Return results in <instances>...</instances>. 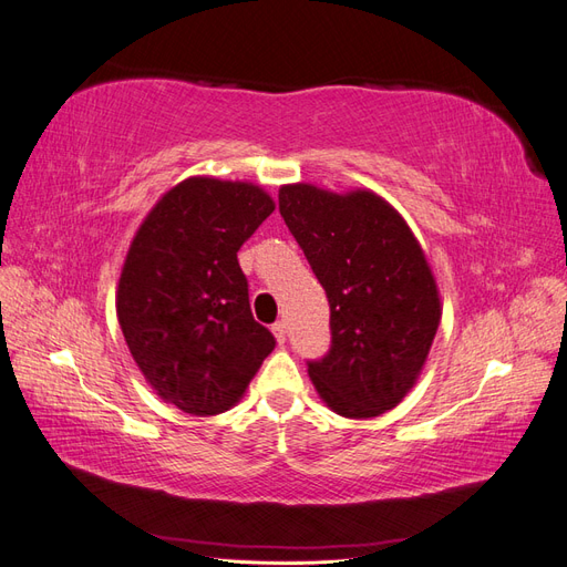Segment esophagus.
Segmentation results:
<instances>
[{"label":"esophagus","instance_id":"34e87169","mask_svg":"<svg viewBox=\"0 0 567 567\" xmlns=\"http://www.w3.org/2000/svg\"><path fill=\"white\" fill-rule=\"evenodd\" d=\"M271 331H274V336H277V340L279 342H286V323L284 321H277L271 326Z\"/></svg>","mask_w":567,"mask_h":567}]
</instances>
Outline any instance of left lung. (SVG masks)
I'll list each match as a JSON object with an SVG mask.
<instances>
[{
  "mask_svg": "<svg viewBox=\"0 0 567 567\" xmlns=\"http://www.w3.org/2000/svg\"><path fill=\"white\" fill-rule=\"evenodd\" d=\"M279 213L331 307V348L307 362L321 400L348 419L398 406L440 323L437 286L414 234L371 192L290 184Z\"/></svg>",
  "mask_w": 567,
  "mask_h": 567,
  "instance_id": "obj_1",
  "label": "left lung"
}]
</instances>
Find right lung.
I'll use <instances>...</instances> for the list:
<instances>
[{"label": "right lung", "mask_w": 567, "mask_h": 567, "mask_svg": "<svg viewBox=\"0 0 567 567\" xmlns=\"http://www.w3.org/2000/svg\"><path fill=\"white\" fill-rule=\"evenodd\" d=\"M274 213L260 186L192 177L136 231L117 286V321L163 400L215 416L246 392L277 346L250 312L236 252Z\"/></svg>", "instance_id": "1"}]
</instances>
